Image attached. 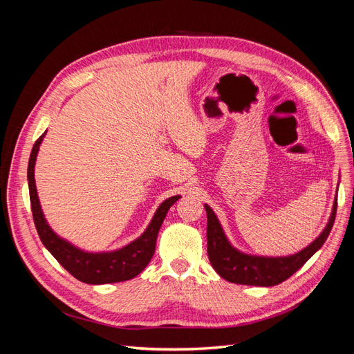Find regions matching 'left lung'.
Segmentation results:
<instances>
[{"label":"left lung","instance_id":"8db88e82","mask_svg":"<svg viewBox=\"0 0 354 354\" xmlns=\"http://www.w3.org/2000/svg\"><path fill=\"white\" fill-rule=\"evenodd\" d=\"M207 209V239H208V259L223 279L232 283L255 285V286H274L291 277L304 263L312 257L329 236L337 216V199L332 209L330 218L325 230L319 238L310 243L307 248L288 257H257L242 254L234 250L224 234L214 211L205 205Z\"/></svg>","mask_w":354,"mask_h":354}]
</instances>
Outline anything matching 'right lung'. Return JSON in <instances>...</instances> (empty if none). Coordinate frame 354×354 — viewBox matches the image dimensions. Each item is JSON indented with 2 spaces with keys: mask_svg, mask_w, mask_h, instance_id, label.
I'll return each instance as SVG.
<instances>
[{
  "mask_svg": "<svg viewBox=\"0 0 354 354\" xmlns=\"http://www.w3.org/2000/svg\"><path fill=\"white\" fill-rule=\"evenodd\" d=\"M46 134V133H44ZM42 134L32 147L29 164H28V183H29V198H30V209L34 216V223L39 239L44 243L46 248L51 255L65 267V269L78 281L100 285V283H113L133 279L138 273L143 272L145 267L151 261L155 252V245L158 232L162 226V221L167 216L168 209L180 196L168 198L160 203L155 217L152 218L149 227L140 238L124 246L122 250L104 254H90L84 252L66 241L60 239L57 234L50 229L42 211L39 207V201L37 196L35 178H34V167L39 145L42 142Z\"/></svg>",
  "mask_w": 354,
  "mask_h": 354,
  "instance_id": "obj_1",
  "label": "right lung"
}]
</instances>
